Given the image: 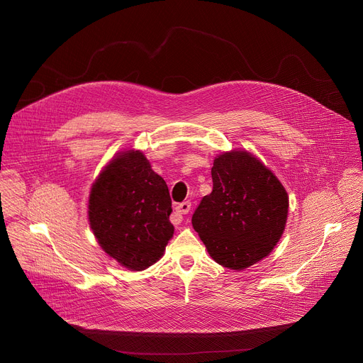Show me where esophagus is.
Instances as JSON below:
<instances>
[{
  "mask_svg": "<svg viewBox=\"0 0 363 363\" xmlns=\"http://www.w3.org/2000/svg\"><path fill=\"white\" fill-rule=\"evenodd\" d=\"M189 210H191V202L189 201H184V202H181L175 206L177 214H188Z\"/></svg>",
  "mask_w": 363,
  "mask_h": 363,
  "instance_id": "obj_1",
  "label": "esophagus"
}]
</instances>
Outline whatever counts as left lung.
<instances>
[{"label": "left lung", "mask_w": 363, "mask_h": 363, "mask_svg": "<svg viewBox=\"0 0 363 363\" xmlns=\"http://www.w3.org/2000/svg\"><path fill=\"white\" fill-rule=\"evenodd\" d=\"M213 192L192 216V227L213 260L244 270L267 257L283 235L289 195L277 177L247 150L223 152L211 169Z\"/></svg>", "instance_id": "obj_1"}]
</instances>
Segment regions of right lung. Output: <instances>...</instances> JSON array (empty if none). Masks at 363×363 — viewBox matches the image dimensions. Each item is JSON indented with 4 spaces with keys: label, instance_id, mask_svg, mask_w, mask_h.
Segmentation results:
<instances>
[{
    "label": "right lung",
    "instance_id": "right-lung-1",
    "mask_svg": "<svg viewBox=\"0 0 363 363\" xmlns=\"http://www.w3.org/2000/svg\"><path fill=\"white\" fill-rule=\"evenodd\" d=\"M168 185L140 150L128 149L103 168L89 195V224L109 257L132 272L157 263L174 235Z\"/></svg>",
    "mask_w": 363,
    "mask_h": 363
}]
</instances>
